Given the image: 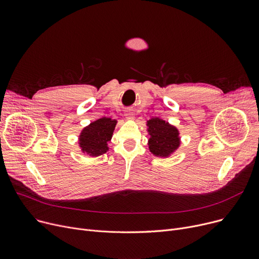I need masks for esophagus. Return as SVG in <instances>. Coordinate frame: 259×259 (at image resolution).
Returning a JSON list of instances; mask_svg holds the SVG:
<instances>
[{"label": "esophagus", "instance_id": "1", "mask_svg": "<svg viewBox=\"0 0 259 259\" xmlns=\"http://www.w3.org/2000/svg\"><path fill=\"white\" fill-rule=\"evenodd\" d=\"M125 116H126V118H127V119H129V120H131V119H133V118H134L133 112H131V110H128V111H126V113H125Z\"/></svg>", "mask_w": 259, "mask_h": 259}]
</instances>
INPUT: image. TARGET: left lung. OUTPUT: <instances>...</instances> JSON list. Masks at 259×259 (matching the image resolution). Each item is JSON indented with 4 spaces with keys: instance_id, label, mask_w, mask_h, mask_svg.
Returning <instances> with one entry per match:
<instances>
[{
    "instance_id": "1",
    "label": "left lung",
    "mask_w": 259,
    "mask_h": 259,
    "mask_svg": "<svg viewBox=\"0 0 259 259\" xmlns=\"http://www.w3.org/2000/svg\"><path fill=\"white\" fill-rule=\"evenodd\" d=\"M147 126L150 135L148 141L149 150L152 154L159 157H168L178 150L181 145L178 128L158 117L147 120Z\"/></svg>"
}]
</instances>
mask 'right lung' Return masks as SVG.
I'll return each mask as SVG.
<instances>
[{"label": "right lung", "mask_w": 259, "mask_h": 259, "mask_svg": "<svg viewBox=\"0 0 259 259\" xmlns=\"http://www.w3.org/2000/svg\"><path fill=\"white\" fill-rule=\"evenodd\" d=\"M116 122L115 119L110 117H102L92 121L89 126L81 130L78 145L83 153L92 157L106 153L109 150L108 142L111 141Z\"/></svg>", "instance_id": "1"}]
</instances>
